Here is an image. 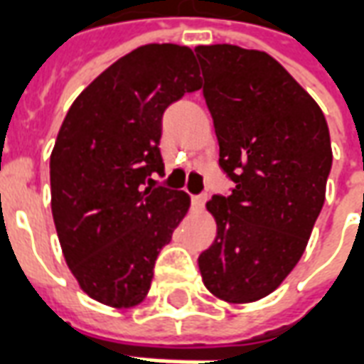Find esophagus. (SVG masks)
Returning <instances> with one entry per match:
<instances>
[{
    "label": "esophagus",
    "mask_w": 364,
    "mask_h": 364,
    "mask_svg": "<svg viewBox=\"0 0 364 364\" xmlns=\"http://www.w3.org/2000/svg\"><path fill=\"white\" fill-rule=\"evenodd\" d=\"M205 200H206V195H193V197H191V203H193L195 208H203Z\"/></svg>",
    "instance_id": "obj_1"
}]
</instances>
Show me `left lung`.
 <instances>
[{"instance_id": "left-lung-1", "label": "left lung", "mask_w": 364, "mask_h": 364, "mask_svg": "<svg viewBox=\"0 0 364 364\" xmlns=\"http://www.w3.org/2000/svg\"><path fill=\"white\" fill-rule=\"evenodd\" d=\"M195 54L218 166L234 181L206 203L216 237L198 269L214 296L255 302L294 269L320 216L333 158L328 122L267 52L213 44Z\"/></svg>"}]
</instances>
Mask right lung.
Masks as SVG:
<instances>
[{"mask_svg": "<svg viewBox=\"0 0 364 364\" xmlns=\"http://www.w3.org/2000/svg\"><path fill=\"white\" fill-rule=\"evenodd\" d=\"M200 87L195 54L146 44L80 93L50 156L52 216L70 271L101 304L142 302L159 250L189 210L187 193L156 185L164 173L161 119Z\"/></svg>", "mask_w": 364, "mask_h": 364, "instance_id": "add662e5", "label": "right lung"}]
</instances>
